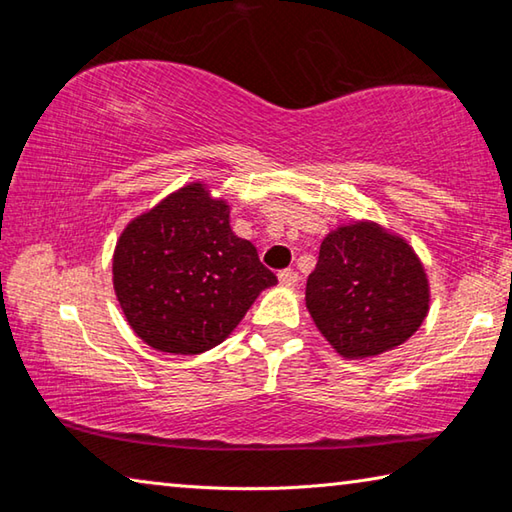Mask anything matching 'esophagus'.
<instances>
[{"instance_id": "34e87169", "label": "esophagus", "mask_w": 512, "mask_h": 512, "mask_svg": "<svg viewBox=\"0 0 512 512\" xmlns=\"http://www.w3.org/2000/svg\"><path fill=\"white\" fill-rule=\"evenodd\" d=\"M280 282L284 284V287H298V282H300V275L293 271V268H284V271H280Z\"/></svg>"}]
</instances>
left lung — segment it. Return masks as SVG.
Returning a JSON list of instances; mask_svg holds the SVG:
<instances>
[{
  "label": "left lung",
  "instance_id": "8db88e82",
  "mask_svg": "<svg viewBox=\"0 0 512 512\" xmlns=\"http://www.w3.org/2000/svg\"><path fill=\"white\" fill-rule=\"evenodd\" d=\"M305 300L336 352L366 359L418 332L429 311V282L402 237L359 221L323 239Z\"/></svg>",
  "mask_w": 512,
  "mask_h": 512
}]
</instances>
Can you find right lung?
<instances>
[{"label": "right lung", "mask_w": 512, "mask_h": 512, "mask_svg": "<svg viewBox=\"0 0 512 512\" xmlns=\"http://www.w3.org/2000/svg\"><path fill=\"white\" fill-rule=\"evenodd\" d=\"M121 311L160 352L201 354L239 325L277 277L230 228V207L187 185L126 225L112 257Z\"/></svg>", "instance_id": "right-lung-1"}]
</instances>
